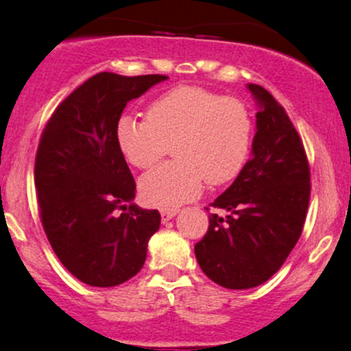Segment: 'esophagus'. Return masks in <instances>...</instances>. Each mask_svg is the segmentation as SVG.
Here are the masks:
<instances>
[{
    "instance_id": "esophagus-1",
    "label": "esophagus",
    "mask_w": 351,
    "mask_h": 351,
    "mask_svg": "<svg viewBox=\"0 0 351 351\" xmlns=\"http://www.w3.org/2000/svg\"><path fill=\"white\" fill-rule=\"evenodd\" d=\"M176 213H178V209H162V211H160V215H162L163 223H168L171 217L176 216Z\"/></svg>"
}]
</instances>
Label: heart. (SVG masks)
I'll list each match as a JSON object with an SVG mask.
<instances>
[{
	"instance_id": "heart-1",
	"label": "heart",
	"mask_w": 351,
	"mask_h": 351,
	"mask_svg": "<svg viewBox=\"0 0 351 351\" xmlns=\"http://www.w3.org/2000/svg\"><path fill=\"white\" fill-rule=\"evenodd\" d=\"M252 132L251 112L239 99L180 86L153 100L147 120L120 117L115 140L125 160L142 170L173 143L175 162L140 180V195L148 204L170 209L195 199L204 180L219 186L237 178L251 153Z\"/></svg>"
}]
</instances>
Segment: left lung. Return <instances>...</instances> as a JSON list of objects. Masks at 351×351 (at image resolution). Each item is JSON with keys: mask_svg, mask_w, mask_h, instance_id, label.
<instances>
[{"mask_svg": "<svg viewBox=\"0 0 351 351\" xmlns=\"http://www.w3.org/2000/svg\"><path fill=\"white\" fill-rule=\"evenodd\" d=\"M252 158L211 206L229 211L209 216V228L195 245L203 272L221 287L251 289L280 269L304 229L310 199V168L287 112L257 84Z\"/></svg>", "mask_w": 351, "mask_h": 351, "instance_id": "8db88e82", "label": "left lung"}]
</instances>
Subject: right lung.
I'll return each mask as SVG.
<instances>
[{"label": "right lung", "mask_w": 351, "mask_h": 351, "mask_svg": "<svg viewBox=\"0 0 351 351\" xmlns=\"http://www.w3.org/2000/svg\"><path fill=\"white\" fill-rule=\"evenodd\" d=\"M167 79L99 72L59 104L39 140L34 183L44 232L64 267L92 287L138 274L160 228L156 209L132 203L135 180L115 125L127 102Z\"/></svg>", "instance_id": "obj_1"}]
</instances>
